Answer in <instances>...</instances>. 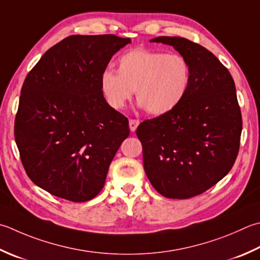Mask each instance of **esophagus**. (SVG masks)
<instances>
[{"label":"esophagus","mask_w":260,"mask_h":260,"mask_svg":"<svg viewBox=\"0 0 260 260\" xmlns=\"http://www.w3.org/2000/svg\"><path fill=\"white\" fill-rule=\"evenodd\" d=\"M139 125H140V121L137 119H129V128L132 132H135Z\"/></svg>","instance_id":"34e87169"}]
</instances>
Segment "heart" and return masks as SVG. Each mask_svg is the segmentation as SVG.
<instances>
[{
  "instance_id": "b5f03b06",
  "label": "heart",
  "mask_w": 260,
  "mask_h": 260,
  "mask_svg": "<svg viewBox=\"0 0 260 260\" xmlns=\"http://www.w3.org/2000/svg\"><path fill=\"white\" fill-rule=\"evenodd\" d=\"M190 81V65L182 55L137 48L120 56L118 71L101 73L100 86L114 109H123L136 90L139 107L159 116L179 106Z\"/></svg>"
}]
</instances>
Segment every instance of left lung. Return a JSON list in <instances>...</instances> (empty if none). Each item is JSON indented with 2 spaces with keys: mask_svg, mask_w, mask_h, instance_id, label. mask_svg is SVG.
<instances>
[{
  "mask_svg": "<svg viewBox=\"0 0 260 260\" xmlns=\"http://www.w3.org/2000/svg\"><path fill=\"white\" fill-rule=\"evenodd\" d=\"M150 42L172 46L190 65L185 99L136 129L152 186L162 196L186 200L217 184L235 165L242 131L235 81L201 45L166 36Z\"/></svg>",
  "mask_w": 260,
  "mask_h": 260,
  "instance_id": "obj_1",
  "label": "left lung"
}]
</instances>
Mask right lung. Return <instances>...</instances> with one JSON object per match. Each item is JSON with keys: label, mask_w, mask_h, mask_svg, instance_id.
<instances>
[{"label": "right lung", "mask_w": 260, "mask_h": 260, "mask_svg": "<svg viewBox=\"0 0 260 260\" xmlns=\"http://www.w3.org/2000/svg\"><path fill=\"white\" fill-rule=\"evenodd\" d=\"M129 43L115 35L70 36L25 78L14 139L28 177L49 194L79 203L104 188L129 127L106 101L100 76Z\"/></svg>", "instance_id": "obj_1"}]
</instances>
